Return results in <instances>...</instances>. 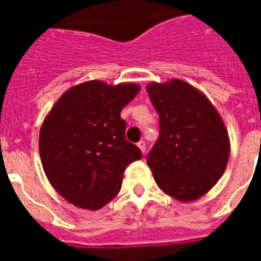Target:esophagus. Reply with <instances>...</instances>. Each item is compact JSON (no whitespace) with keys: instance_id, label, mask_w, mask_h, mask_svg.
<instances>
[{"instance_id":"obj_1","label":"esophagus","mask_w":261,"mask_h":261,"mask_svg":"<svg viewBox=\"0 0 261 261\" xmlns=\"http://www.w3.org/2000/svg\"><path fill=\"white\" fill-rule=\"evenodd\" d=\"M138 147L141 149V151H142L143 154H145V151H146V143L143 142V141H139L138 142Z\"/></svg>"}]
</instances>
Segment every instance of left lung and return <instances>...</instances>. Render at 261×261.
I'll list each match as a JSON object with an SVG mask.
<instances>
[{"label":"left lung","instance_id":"1","mask_svg":"<svg viewBox=\"0 0 261 261\" xmlns=\"http://www.w3.org/2000/svg\"><path fill=\"white\" fill-rule=\"evenodd\" d=\"M160 118V135L146 155L155 182L172 198L188 202L211 190L230 153L222 119L199 90L184 81L146 87Z\"/></svg>","mask_w":261,"mask_h":261}]
</instances>
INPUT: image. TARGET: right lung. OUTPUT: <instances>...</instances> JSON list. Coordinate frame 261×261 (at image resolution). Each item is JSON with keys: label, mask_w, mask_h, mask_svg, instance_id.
I'll return each mask as SVG.
<instances>
[{"label": "right lung", "mask_w": 261, "mask_h": 261, "mask_svg": "<svg viewBox=\"0 0 261 261\" xmlns=\"http://www.w3.org/2000/svg\"><path fill=\"white\" fill-rule=\"evenodd\" d=\"M135 84L88 81L70 88L43 122L39 153L51 186L74 206L97 210L120 191L128 164L142 159L126 139L120 111Z\"/></svg>", "instance_id": "right-lung-1"}]
</instances>
